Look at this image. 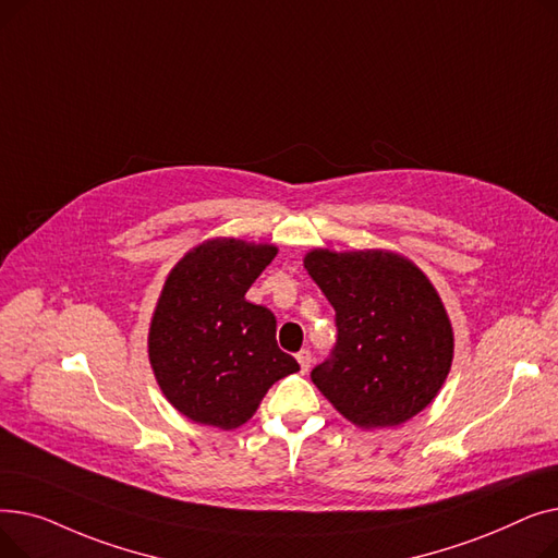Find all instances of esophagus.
<instances>
[{
	"label": "esophagus",
	"mask_w": 558,
	"mask_h": 558,
	"mask_svg": "<svg viewBox=\"0 0 558 558\" xmlns=\"http://www.w3.org/2000/svg\"><path fill=\"white\" fill-rule=\"evenodd\" d=\"M296 360H299V364H301V371H303V373H307V371H310V366H312V353H310V350H307V348H303L301 353L296 355Z\"/></svg>",
	"instance_id": "esophagus-1"
}]
</instances>
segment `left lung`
Returning a JSON list of instances; mask_svg holds the SVG:
<instances>
[{
	"mask_svg": "<svg viewBox=\"0 0 558 558\" xmlns=\"http://www.w3.org/2000/svg\"><path fill=\"white\" fill-rule=\"evenodd\" d=\"M305 269L335 307L337 343L312 371L337 412L364 429L421 414L452 366L448 312L427 276L391 251L314 248Z\"/></svg>",
	"mask_w": 558,
	"mask_h": 558,
	"instance_id": "8db88e82",
	"label": "left lung"
}]
</instances>
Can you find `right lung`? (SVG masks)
I'll list each match as a JSON object with an SVG mask.
<instances>
[{
  "mask_svg": "<svg viewBox=\"0 0 558 558\" xmlns=\"http://www.w3.org/2000/svg\"><path fill=\"white\" fill-rule=\"evenodd\" d=\"M278 248L208 240L165 280L149 328V362L165 398L194 423L244 425L299 362L276 341V316L246 301Z\"/></svg>",
  "mask_w": 558,
  "mask_h": 558,
  "instance_id": "add662e5",
  "label": "right lung"
}]
</instances>
